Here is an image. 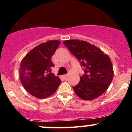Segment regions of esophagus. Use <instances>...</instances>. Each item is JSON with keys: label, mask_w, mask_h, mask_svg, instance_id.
Segmentation results:
<instances>
[{"label": "esophagus", "mask_w": 132, "mask_h": 132, "mask_svg": "<svg viewBox=\"0 0 132 132\" xmlns=\"http://www.w3.org/2000/svg\"><path fill=\"white\" fill-rule=\"evenodd\" d=\"M68 75H63V78H64V79H66V78H68Z\"/></svg>", "instance_id": "1"}]
</instances>
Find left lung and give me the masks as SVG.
I'll return each mask as SVG.
<instances>
[{"instance_id":"8db88e82","label":"left lung","mask_w":132,"mask_h":132,"mask_svg":"<svg viewBox=\"0 0 132 132\" xmlns=\"http://www.w3.org/2000/svg\"><path fill=\"white\" fill-rule=\"evenodd\" d=\"M63 43L85 69L79 84L73 87L76 94L85 101L97 98L106 91L113 79V66L109 56L86 41L66 40Z\"/></svg>"}]
</instances>
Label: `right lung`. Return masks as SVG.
Returning a JSON list of instances; mask_svg holds the SVG:
<instances>
[{
  "label": "right lung",
  "instance_id": "add662e5",
  "mask_svg": "<svg viewBox=\"0 0 132 132\" xmlns=\"http://www.w3.org/2000/svg\"><path fill=\"white\" fill-rule=\"evenodd\" d=\"M60 41L50 40L35 47L22 59L19 68V77L27 92L38 99L53 95L61 83L51 72L54 67L51 61Z\"/></svg>",
  "mask_w": 132,
  "mask_h": 132
}]
</instances>
